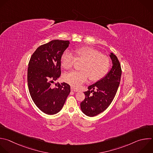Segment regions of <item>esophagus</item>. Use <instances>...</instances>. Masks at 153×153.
Listing matches in <instances>:
<instances>
[{
    "label": "esophagus",
    "mask_w": 153,
    "mask_h": 153,
    "mask_svg": "<svg viewBox=\"0 0 153 153\" xmlns=\"http://www.w3.org/2000/svg\"><path fill=\"white\" fill-rule=\"evenodd\" d=\"M71 89L72 91H74V92H78L79 91V89H77L75 88H73V87H72L71 88Z\"/></svg>",
    "instance_id": "obj_1"
}]
</instances>
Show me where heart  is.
I'll list each match as a JSON object with an SVG mask.
<instances>
[{"instance_id":"1","label":"heart","mask_w":153,"mask_h":153,"mask_svg":"<svg viewBox=\"0 0 153 153\" xmlns=\"http://www.w3.org/2000/svg\"><path fill=\"white\" fill-rule=\"evenodd\" d=\"M77 61H83L81 71H71L63 75V80L74 88H79L89 77L90 80L97 81L103 78L108 72L110 67L109 58L101 55L98 50L89 47H81L75 49ZM76 58L68 51H65L61 58V66L65 69L71 68Z\"/></svg>"}]
</instances>
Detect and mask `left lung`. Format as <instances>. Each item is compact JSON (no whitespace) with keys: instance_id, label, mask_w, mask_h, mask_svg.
Wrapping results in <instances>:
<instances>
[{"instance_id":"8db88e82","label":"left lung","mask_w":153,"mask_h":153,"mask_svg":"<svg viewBox=\"0 0 153 153\" xmlns=\"http://www.w3.org/2000/svg\"><path fill=\"white\" fill-rule=\"evenodd\" d=\"M109 55L112 62L111 70L84 92L86 97L80 103V109L86 116L95 117L105 111L111 104L119 87L122 73L121 65L113 53Z\"/></svg>"}]
</instances>
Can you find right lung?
Wrapping results in <instances>:
<instances>
[{"mask_svg": "<svg viewBox=\"0 0 153 153\" xmlns=\"http://www.w3.org/2000/svg\"><path fill=\"white\" fill-rule=\"evenodd\" d=\"M69 44V41L55 39L40 45L29 62L30 95L38 109L47 115L58 113L70 93V86L65 82L52 86L61 76V58Z\"/></svg>", "mask_w": 153, "mask_h": 153, "instance_id": "1", "label": "right lung"}]
</instances>
